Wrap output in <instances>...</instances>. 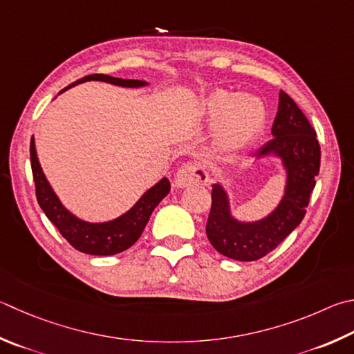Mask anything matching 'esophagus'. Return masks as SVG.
Masks as SVG:
<instances>
[{
    "instance_id": "1",
    "label": "esophagus",
    "mask_w": 354,
    "mask_h": 354,
    "mask_svg": "<svg viewBox=\"0 0 354 354\" xmlns=\"http://www.w3.org/2000/svg\"><path fill=\"white\" fill-rule=\"evenodd\" d=\"M209 181H210L209 171L205 170L203 165L189 162V164H184L181 169L176 171L173 185L178 189H184V187H189V185H195V184L207 185Z\"/></svg>"
}]
</instances>
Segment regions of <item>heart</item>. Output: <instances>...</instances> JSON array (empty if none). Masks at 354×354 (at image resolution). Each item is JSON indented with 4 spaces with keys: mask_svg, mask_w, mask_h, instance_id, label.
<instances>
[{
    "mask_svg": "<svg viewBox=\"0 0 354 354\" xmlns=\"http://www.w3.org/2000/svg\"><path fill=\"white\" fill-rule=\"evenodd\" d=\"M201 114L205 120L216 124V144L229 153L246 149L266 124L265 105L250 94L216 91L203 102Z\"/></svg>",
    "mask_w": 354,
    "mask_h": 354,
    "instance_id": "obj_1",
    "label": "heart"
}]
</instances>
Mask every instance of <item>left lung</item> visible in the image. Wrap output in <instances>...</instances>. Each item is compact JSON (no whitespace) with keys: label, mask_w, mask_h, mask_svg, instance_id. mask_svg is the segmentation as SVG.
<instances>
[{"label":"left lung","mask_w":354,"mask_h":354,"mask_svg":"<svg viewBox=\"0 0 354 354\" xmlns=\"http://www.w3.org/2000/svg\"><path fill=\"white\" fill-rule=\"evenodd\" d=\"M272 139L254 155V160L275 158L285 176L277 205L260 220L243 221L232 212L227 189L212 184V209L205 234L212 246L227 259L255 261L271 252L304 220L320 167L316 131L295 102L280 93Z\"/></svg>","instance_id":"left-lung-1"}]
</instances>
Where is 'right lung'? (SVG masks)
I'll return each instance as SVG.
<instances>
[{"label":"right lung","mask_w":354,"mask_h":354,"mask_svg":"<svg viewBox=\"0 0 354 354\" xmlns=\"http://www.w3.org/2000/svg\"><path fill=\"white\" fill-rule=\"evenodd\" d=\"M91 80L106 82L122 88L149 86V82L144 80L119 79V77H111L106 74H91L71 83L59 94L65 93L66 89L75 85H80V83ZM30 165L35 183L37 201L49 218V221L60 230V234L71 243V246L89 255H114L131 248L139 240V236L142 235L153 210L170 192V181L167 178H162L155 185H151L149 190L144 192V195L125 214L108 221L91 223L75 216L57 196L53 185L49 184L46 175H44L40 160H38L34 136L30 139Z\"/></svg>","instance_id":"1"}]
</instances>
